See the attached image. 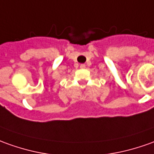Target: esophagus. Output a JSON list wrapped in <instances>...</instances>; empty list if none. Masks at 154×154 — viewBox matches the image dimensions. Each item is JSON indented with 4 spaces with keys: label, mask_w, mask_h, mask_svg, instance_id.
Returning a JSON list of instances; mask_svg holds the SVG:
<instances>
[{
    "label": "esophagus",
    "mask_w": 154,
    "mask_h": 154,
    "mask_svg": "<svg viewBox=\"0 0 154 154\" xmlns=\"http://www.w3.org/2000/svg\"><path fill=\"white\" fill-rule=\"evenodd\" d=\"M80 68H81V69H84V68H85V63H82V64H80Z\"/></svg>",
    "instance_id": "34e87169"
}]
</instances>
